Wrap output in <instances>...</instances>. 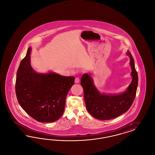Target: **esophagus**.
Listing matches in <instances>:
<instances>
[{
    "mask_svg": "<svg viewBox=\"0 0 155 155\" xmlns=\"http://www.w3.org/2000/svg\"><path fill=\"white\" fill-rule=\"evenodd\" d=\"M75 82L76 84H78L80 82V78L78 77H76L75 79Z\"/></svg>",
    "mask_w": 155,
    "mask_h": 155,
    "instance_id": "1",
    "label": "esophagus"
}]
</instances>
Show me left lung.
<instances>
[{
    "label": "left lung",
    "instance_id": "8db88e82",
    "mask_svg": "<svg viewBox=\"0 0 155 155\" xmlns=\"http://www.w3.org/2000/svg\"><path fill=\"white\" fill-rule=\"evenodd\" d=\"M130 58L132 80L127 90L116 95L101 93L95 87L91 76L85 73L82 76L81 84L83 87L86 107L87 111L99 120H110L126 113L131 107L136 96L138 75L135 68L131 53L128 51Z\"/></svg>",
    "mask_w": 155,
    "mask_h": 155
}]
</instances>
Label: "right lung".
Wrapping results in <instances>:
<instances>
[{
    "label": "right lung",
    "instance_id": "right-lung-1",
    "mask_svg": "<svg viewBox=\"0 0 155 155\" xmlns=\"http://www.w3.org/2000/svg\"><path fill=\"white\" fill-rule=\"evenodd\" d=\"M31 51L29 47L18 69L16 97L24 110L38 122H55L64 111L66 95L75 78L54 72L38 73L30 64Z\"/></svg>",
    "mask_w": 155,
    "mask_h": 155
}]
</instances>
